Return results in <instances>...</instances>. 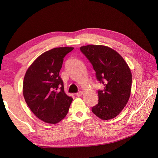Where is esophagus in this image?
Segmentation results:
<instances>
[{
    "instance_id": "esophagus-1",
    "label": "esophagus",
    "mask_w": 158,
    "mask_h": 158,
    "mask_svg": "<svg viewBox=\"0 0 158 158\" xmlns=\"http://www.w3.org/2000/svg\"><path fill=\"white\" fill-rule=\"evenodd\" d=\"M82 94H83V92L82 91H79V92H78V93H77L76 94V95H77V97H80V96H81L82 95Z\"/></svg>"
}]
</instances>
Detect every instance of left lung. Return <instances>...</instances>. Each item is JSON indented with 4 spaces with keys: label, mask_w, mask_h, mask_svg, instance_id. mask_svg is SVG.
Instances as JSON below:
<instances>
[{
    "label": "left lung",
    "mask_w": 158,
    "mask_h": 158,
    "mask_svg": "<svg viewBox=\"0 0 158 158\" xmlns=\"http://www.w3.org/2000/svg\"><path fill=\"white\" fill-rule=\"evenodd\" d=\"M80 50L93 65L96 77L104 84L98 91L99 102L92 112L102 120L116 117L131 95L132 74L123 58L113 49L102 45H87Z\"/></svg>",
    "instance_id": "8db88e82"
}]
</instances>
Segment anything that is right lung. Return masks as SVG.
<instances>
[{"label": "right lung", "mask_w": 158, "mask_h": 158, "mask_svg": "<svg viewBox=\"0 0 158 158\" xmlns=\"http://www.w3.org/2000/svg\"><path fill=\"white\" fill-rule=\"evenodd\" d=\"M73 49L60 47L45 52L30 65L25 74V101L35 115L46 123L61 122L67 116L73 101V98L64 93L59 71L63 58Z\"/></svg>", "instance_id": "obj_1"}]
</instances>
